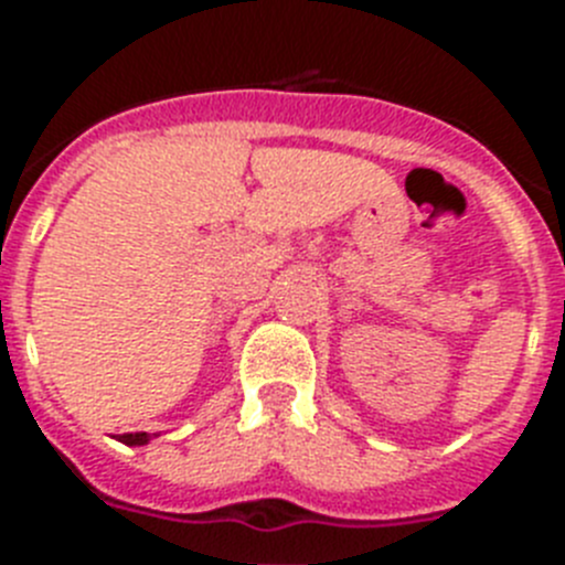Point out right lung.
Wrapping results in <instances>:
<instances>
[{"label":"right lung","mask_w":565,"mask_h":565,"mask_svg":"<svg viewBox=\"0 0 565 565\" xmlns=\"http://www.w3.org/2000/svg\"><path fill=\"white\" fill-rule=\"evenodd\" d=\"M152 436H149V433H124V436H118V441L127 444V447H141V444H149V438Z\"/></svg>","instance_id":"right-lung-1"}]
</instances>
